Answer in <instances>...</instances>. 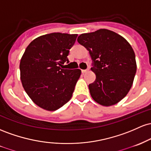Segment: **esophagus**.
<instances>
[{
	"instance_id": "34e87169",
	"label": "esophagus",
	"mask_w": 151,
	"mask_h": 151,
	"mask_svg": "<svg viewBox=\"0 0 151 151\" xmlns=\"http://www.w3.org/2000/svg\"><path fill=\"white\" fill-rule=\"evenodd\" d=\"M81 71H82V73H84L88 72V71H89V68H88L87 69H85V70H82Z\"/></svg>"
}]
</instances>
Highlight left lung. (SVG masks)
<instances>
[{
	"label": "left lung",
	"mask_w": 151,
	"mask_h": 151,
	"mask_svg": "<svg viewBox=\"0 0 151 151\" xmlns=\"http://www.w3.org/2000/svg\"><path fill=\"white\" fill-rule=\"evenodd\" d=\"M78 42L88 50L92 59L91 70L96 76L88 86L92 98L102 106L116 104L128 94L136 73L131 45L124 38L107 29L81 34Z\"/></svg>",
	"instance_id": "8db88e82"
}]
</instances>
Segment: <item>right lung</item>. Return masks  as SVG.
Segmentation results:
<instances>
[{
  "label": "right lung",
  "instance_id": "right-lung-1",
  "mask_svg": "<svg viewBox=\"0 0 151 151\" xmlns=\"http://www.w3.org/2000/svg\"><path fill=\"white\" fill-rule=\"evenodd\" d=\"M77 34L52 33L35 38L25 49L20 63L23 88L39 107L56 111L72 97L80 69H62L69 62L70 49Z\"/></svg>",
  "mask_w": 151,
  "mask_h": 151
}]
</instances>
